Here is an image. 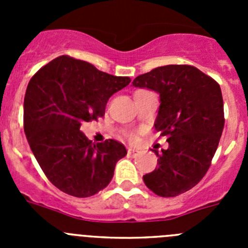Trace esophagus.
Here are the masks:
<instances>
[{
    "label": "esophagus",
    "mask_w": 248,
    "mask_h": 248,
    "mask_svg": "<svg viewBox=\"0 0 248 248\" xmlns=\"http://www.w3.org/2000/svg\"><path fill=\"white\" fill-rule=\"evenodd\" d=\"M138 154H139V151L135 150V149H133V148H129L128 149V155H130V156L135 157Z\"/></svg>",
    "instance_id": "1"
}]
</instances>
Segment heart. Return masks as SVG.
Instances as JSON below:
<instances>
[{"label":"heart","instance_id":"b5f03b06","mask_svg":"<svg viewBox=\"0 0 248 248\" xmlns=\"http://www.w3.org/2000/svg\"><path fill=\"white\" fill-rule=\"evenodd\" d=\"M129 138H130L131 140H134V139H135V137H134V135H133V134H129Z\"/></svg>","mask_w":248,"mask_h":248}]
</instances>
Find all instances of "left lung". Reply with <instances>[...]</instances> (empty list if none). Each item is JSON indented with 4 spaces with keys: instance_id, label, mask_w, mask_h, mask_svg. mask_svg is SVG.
Segmentation results:
<instances>
[{
    "instance_id": "1",
    "label": "left lung",
    "mask_w": 248,
    "mask_h": 248,
    "mask_svg": "<svg viewBox=\"0 0 248 248\" xmlns=\"http://www.w3.org/2000/svg\"><path fill=\"white\" fill-rule=\"evenodd\" d=\"M160 95L155 129L169 148L155 154L157 166L144 175L145 185L163 198L192 189L205 176L222 134V93L211 77L187 64L157 67L133 80Z\"/></svg>"
}]
</instances>
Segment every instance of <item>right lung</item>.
Listing matches in <instances>:
<instances>
[{
  "label": "right lung",
  "mask_w": 248,
  "mask_h": 248,
  "mask_svg": "<svg viewBox=\"0 0 248 248\" xmlns=\"http://www.w3.org/2000/svg\"><path fill=\"white\" fill-rule=\"evenodd\" d=\"M129 83V77L104 73L69 56L57 57L31 78L23 128L39 166L61 191L89 198L110 183L125 146L113 139L93 144L80 125L104 117L109 98Z\"/></svg>",
  "instance_id": "right-lung-1"
}]
</instances>
